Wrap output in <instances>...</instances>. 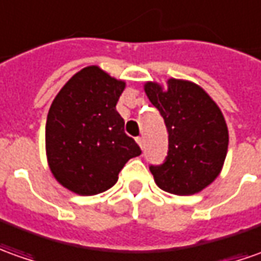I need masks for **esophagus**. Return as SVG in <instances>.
Wrapping results in <instances>:
<instances>
[{"mask_svg":"<svg viewBox=\"0 0 261 261\" xmlns=\"http://www.w3.org/2000/svg\"><path fill=\"white\" fill-rule=\"evenodd\" d=\"M136 142H138V143H139V146L143 149V138H142V136H138V138H136Z\"/></svg>","mask_w":261,"mask_h":261,"instance_id":"34e87169","label":"esophagus"}]
</instances>
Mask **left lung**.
Returning a JSON list of instances; mask_svg holds the SVG:
<instances>
[{
    "label": "left lung",
    "instance_id": "left-lung-1",
    "mask_svg": "<svg viewBox=\"0 0 261 261\" xmlns=\"http://www.w3.org/2000/svg\"><path fill=\"white\" fill-rule=\"evenodd\" d=\"M145 92L165 120L168 156L149 169L156 185L173 195H193L213 182L227 153L229 132L220 109L200 86L169 79L168 91L148 82Z\"/></svg>",
    "mask_w": 261,
    "mask_h": 261
}]
</instances>
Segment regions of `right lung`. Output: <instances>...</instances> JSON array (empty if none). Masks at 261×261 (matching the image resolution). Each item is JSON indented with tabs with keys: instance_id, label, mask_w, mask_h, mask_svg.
Here are the masks:
<instances>
[{
	"instance_id": "add662e5",
	"label": "right lung",
	"mask_w": 261,
	"mask_h": 261,
	"mask_svg": "<svg viewBox=\"0 0 261 261\" xmlns=\"http://www.w3.org/2000/svg\"><path fill=\"white\" fill-rule=\"evenodd\" d=\"M125 82L98 66L75 73L52 102L45 143L51 172L62 186L91 196L111 189L129 159L142 153L116 111Z\"/></svg>"
}]
</instances>
